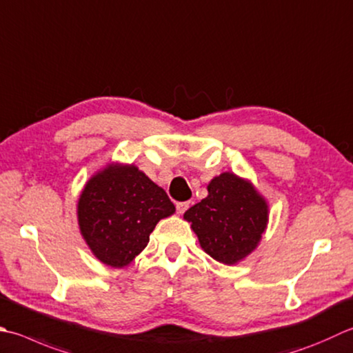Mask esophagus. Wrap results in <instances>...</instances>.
Instances as JSON below:
<instances>
[{
    "instance_id": "esophagus-1",
    "label": "esophagus",
    "mask_w": 353,
    "mask_h": 353,
    "mask_svg": "<svg viewBox=\"0 0 353 353\" xmlns=\"http://www.w3.org/2000/svg\"><path fill=\"white\" fill-rule=\"evenodd\" d=\"M176 208H177L179 214H183L186 210L190 208V202H179V203H176Z\"/></svg>"
}]
</instances>
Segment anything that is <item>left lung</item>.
Returning a JSON list of instances; mask_svg holds the SVG:
<instances>
[{"instance_id": "obj_1", "label": "left lung", "mask_w": 353, "mask_h": 353, "mask_svg": "<svg viewBox=\"0 0 353 353\" xmlns=\"http://www.w3.org/2000/svg\"><path fill=\"white\" fill-rule=\"evenodd\" d=\"M208 196L183 214L202 250L228 266L251 255L266 232L269 203L250 179L231 171L211 179Z\"/></svg>"}]
</instances>
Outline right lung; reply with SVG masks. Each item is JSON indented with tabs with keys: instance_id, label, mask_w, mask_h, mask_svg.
I'll return each instance as SVG.
<instances>
[{
	"instance_id": "add662e5",
	"label": "right lung",
	"mask_w": 353,
	"mask_h": 353,
	"mask_svg": "<svg viewBox=\"0 0 353 353\" xmlns=\"http://www.w3.org/2000/svg\"><path fill=\"white\" fill-rule=\"evenodd\" d=\"M176 212L163 188L134 163L110 162L90 176L76 216L88 250L101 263L127 268L162 219Z\"/></svg>"
}]
</instances>
